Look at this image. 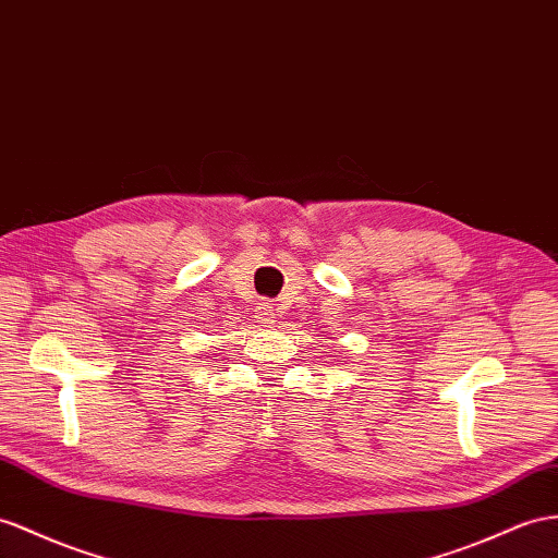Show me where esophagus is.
<instances>
[{
	"mask_svg": "<svg viewBox=\"0 0 558 558\" xmlns=\"http://www.w3.org/2000/svg\"><path fill=\"white\" fill-rule=\"evenodd\" d=\"M256 318H259V323L262 325H266V327H270L274 325L276 320V313H274V304H268V302H259L256 304Z\"/></svg>",
	"mask_w": 558,
	"mask_h": 558,
	"instance_id": "34e87169",
	"label": "esophagus"
}]
</instances>
